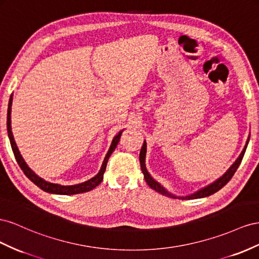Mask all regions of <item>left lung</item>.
<instances>
[{
	"label": "left lung",
	"mask_w": 259,
	"mask_h": 259,
	"mask_svg": "<svg viewBox=\"0 0 259 259\" xmlns=\"http://www.w3.org/2000/svg\"><path fill=\"white\" fill-rule=\"evenodd\" d=\"M248 141H249V137L247 138V141H246V144L244 146V149H243L242 153L240 154V156L238 157V159H236L234 161V164L228 169V170L220 177V178H218L216 181H213L212 183L208 184V186H206L202 189L197 190L196 192H194V193H192L190 195H187V196H177L175 194H172L171 192H169L167 189H165L164 187L161 186V184L159 182H157L156 180H155L153 177L149 174V171H147L146 169V166H145V155H146V141H144L143 145H142V149H141V152H140V164H141V170L144 175V179L146 181V183L149 184V186L155 190L156 192H158V193L165 195V196H168V197H174V198H179V199H194V198H202V197H206V196H209L213 193H216L217 191H219L221 188H224L226 184L230 181V179L233 177V175L235 174L236 169L239 168L241 161L243 159V156H244L245 154V151H246V147H247V144H248Z\"/></svg>",
	"instance_id": "1"
}]
</instances>
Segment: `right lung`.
<instances>
[{"label": "right lung", "mask_w": 259, "mask_h": 259, "mask_svg": "<svg viewBox=\"0 0 259 259\" xmlns=\"http://www.w3.org/2000/svg\"><path fill=\"white\" fill-rule=\"evenodd\" d=\"M12 103H13V94L11 95V98H10L9 108H7V134H9L12 150H13V153L15 155V158H16L19 167L21 168V170L24 171V174L35 184V186H38L43 191L48 192V193L62 194V195H72V194L84 193V192L91 191V190H93L94 188H97L99 186V184L103 180V176H104V172H105L108 158H109L110 155H112V153L114 152V150L116 149L118 142H119V139L121 137V134H122L123 129L121 131H119V134H118L117 136L114 137L113 141H112V144H110V146H109V150H108V152L106 154L104 160H103V164L101 166V169H100V171L98 172V175H95L94 177H92L91 179H89V180H87L84 182H81V183H78V184H73V186H62V184L52 183V182H49L47 180L42 179L41 177H39L38 175H36L32 170V169L27 165V162L25 161L23 156H21V154H20L18 147L16 145V142H15V140H14L13 132H12V125H11V122H12L11 121Z\"/></svg>", "instance_id": "obj_1"}]
</instances>
